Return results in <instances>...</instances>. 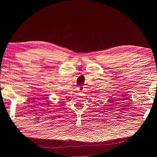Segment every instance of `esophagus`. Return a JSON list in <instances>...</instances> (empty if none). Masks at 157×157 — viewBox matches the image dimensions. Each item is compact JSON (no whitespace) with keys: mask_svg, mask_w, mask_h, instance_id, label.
Instances as JSON below:
<instances>
[{"mask_svg":"<svg viewBox=\"0 0 157 157\" xmlns=\"http://www.w3.org/2000/svg\"><path fill=\"white\" fill-rule=\"evenodd\" d=\"M78 90L79 91V92H83V87L82 86H81V87H79L78 88Z\"/></svg>","mask_w":157,"mask_h":157,"instance_id":"obj_1","label":"esophagus"}]
</instances>
